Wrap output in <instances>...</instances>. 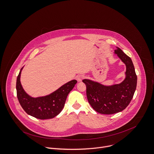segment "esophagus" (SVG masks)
<instances>
[{
	"label": "esophagus",
	"mask_w": 154,
	"mask_h": 154,
	"mask_svg": "<svg viewBox=\"0 0 154 154\" xmlns=\"http://www.w3.org/2000/svg\"><path fill=\"white\" fill-rule=\"evenodd\" d=\"M83 78H84V76L82 75H78V76L76 77V80L78 81V82H81V81H82V80L83 79Z\"/></svg>",
	"instance_id": "esophagus-1"
}]
</instances>
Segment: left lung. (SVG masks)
Listing matches in <instances>:
<instances>
[{
  "label": "left lung",
  "mask_w": 154,
  "mask_h": 154,
  "mask_svg": "<svg viewBox=\"0 0 154 154\" xmlns=\"http://www.w3.org/2000/svg\"><path fill=\"white\" fill-rule=\"evenodd\" d=\"M114 54L126 65L125 78L122 82L105 86L90 79L82 80L86 86L89 103L95 111L103 114H115L125 109L133 98L137 84V76L131 58L118 47Z\"/></svg>",
  "instance_id": "obj_1"
}]
</instances>
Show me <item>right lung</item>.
Masks as SVG:
<instances>
[{
	"label": "right lung",
	"mask_w": 154,
	"mask_h": 154,
	"mask_svg": "<svg viewBox=\"0 0 154 154\" xmlns=\"http://www.w3.org/2000/svg\"><path fill=\"white\" fill-rule=\"evenodd\" d=\"M23 67L17 77V97L23 109L29 115L39 119H52L57 116L64 107L66 97L73 89L77 81L74 79L63 84L49 95L33 98L24 90L20 77Z\"/></svg>",
	"instance_id": "obj_1"
}]
</instances>
